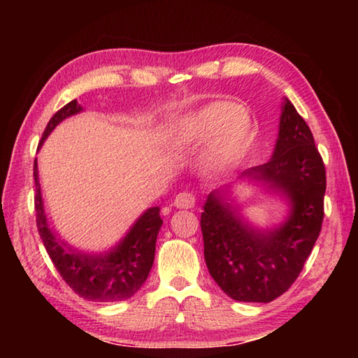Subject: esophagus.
Wrapping results in <instances>:
<instances>
[{
	"mask_svg": "<svg viewBox=\"0 0 358 358\" xmlns=\"http://www.w3.org/2000/svg\"><path fill=\"white\" fill-rule=\"evenodd\" d=\"M196 203V196L189 191H183L177 194V197L173 199V205L177 208H192Z\"/></svg>",
	"mask_w": 358,
	"mask_h": 358,
	"instance_id": "1",
	"label": "esophagus"
}]
</instances>
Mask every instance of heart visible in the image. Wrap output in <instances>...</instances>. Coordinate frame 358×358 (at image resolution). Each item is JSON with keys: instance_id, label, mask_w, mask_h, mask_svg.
<instances>
[{"instance_id": "obj_1", "label": "heart", "mask_w": 358, "mask_h": 358, "mask_svg": "<svg viewBox=\"0 0 358 358\" xmlns=\"http://www.w3.org/2000/svg\"><path fill=\"white\" fill-rule=\"evenodd\" d=\"M217 134L211 150L215 164H229L250 147L254 126L246 112L235 102L216 101L201 110L180 120L172 129V141L181 143L191 138Z\"/></svg>"}]
</instances>
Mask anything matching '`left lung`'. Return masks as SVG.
I'll list each match as a JSON object with an SVG mask.
<instances>
[{"instance_id": "obj_1", "label": "left lung", "mask_w": 358, "mask_h": 358, "mask_svg": "<svg viewBox=\"0 0 358 358\" xmlns=\"http://www.w3.org/2000/svg\"><path fill=\"white\" fill-rule=\"evenodd\" d=\"M240 178L259 181L287 199V220L275 229H257L229 201L227 187L213 191L201 216L205 262L230 299L268 303L299 278L324 220V161L310 126L287 98L281 107L273 156Z\"/></svg>"}]
</instances>
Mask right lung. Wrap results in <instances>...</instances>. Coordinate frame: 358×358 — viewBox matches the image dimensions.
Instances as JSON below:
<instances>
[{
    "instance_id": "right-lung-1",
    "label": "right lung",
    "mask_w": 358,
    "mask_h": 358,
    "mask_svg": "<svg viewBox=\"0 0 358 358\" xmlns=\"http://www.w3.org/2000/svg\"><path fill=\"white\" fill-rule=\"evenodd\" d=\"M78 112H82V107L76 99L59 108L48 121L39 147L57 128L58 123ZM33 175L36 183V226H38L48 256L66 284L78 296L90 301H123L131 299L147 281L151 266H153L156 238L162 226L159 207H151L145 211L132 224L126 237L108 252L85 254L58 238L48 226L36 159Z\"/></svg>"
}]
</instances>
